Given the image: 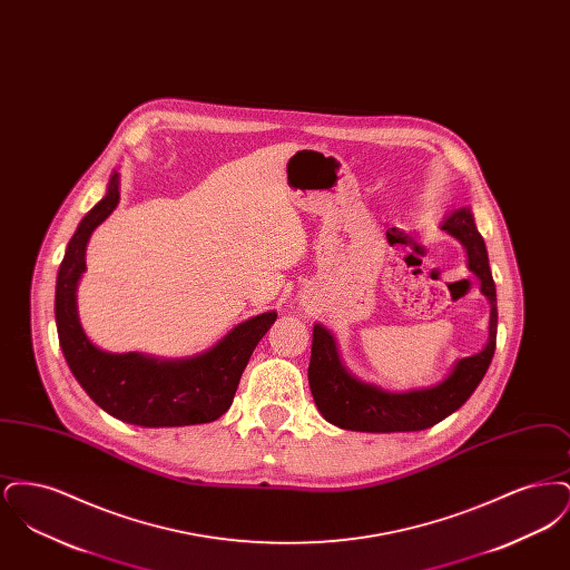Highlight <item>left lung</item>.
<instances>
[{"instance_id":"1","label":"left lung","mask_w":570,"mask_h":570,"mask_svg":"<svg viewBox=\"0 0 570 570\" xmlns=\"http://www.w3.org/2000/svg\"><path fill=\"white\" fill-rule=\"evenodd\" d=\"M442 230L460 239L468 254V269L481 279V293L489 298V337L481 353L460 358L453 372L428 389L406 393L382 391L376 384L354 379L337 354L335 337L323 325H314L309 389L314 402L328 423L353 432H421L428 430L468 402L479 382L485 376L495 353V284L489 269L488 247L474 226L468 207L453 212L442 222Z\"/></svg>"}]
</instances>
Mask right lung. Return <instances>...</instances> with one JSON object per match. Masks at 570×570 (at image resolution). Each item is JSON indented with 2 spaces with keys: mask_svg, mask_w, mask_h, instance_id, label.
<instances>
[{
  "mask_svg": "<svg viewBox=\"0 0 570 570\" xmlns=\"http://www.w3.org/2000/svg\"><path fill=\"white\" fill-rule=\"evenodd\" d=\"M119 203V175L110 177L107 196L82 217L66 247L57 273L55 321L61 353L85 393L110 416L140 428H181L212 423L235 397L245 365L277 314L265 312L230 328L216 346L190 358L100 351L82 331L77 286L85 272L91 233Z\"/></svg>",
  "mask_w": 570,
  "mask_h": 570,
  "instance_id": "obj_1",
  "label": "right lung"
}]
</instances>
